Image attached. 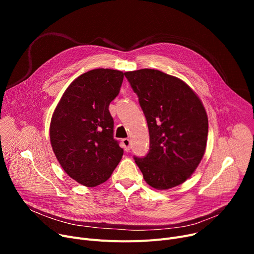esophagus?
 I'll return each mask as SVG.
<instances>
[{"label": "esophagus", "instance_id": "34e87169", "mask_svg": "<svg viewBox=\"0 0 254 254\" xmlns=\"http://www.w3.org/2000/svg\"><path fill=\"white\" fill-rule=\"evenodd\" d=\"M122 146H123V148L126 150V151H129V149H130V141H129V139H123L122 140Z\"/></svg>", "mask_w": 254, "mask_h": 254}]
</instances>
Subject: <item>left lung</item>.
<instances>
[{
    "mask_svg": "<svg viewBox=\"0 0 254 254\" xmlns=\"http://www.w3.org/2000/svg\"><path fill=\"white\" fill-rule=\"evenodd\" d=\"M147 120L149 151L134 156L145 181L169 190L189 179L205 153L208 117L181 79L153 69L125 73Z\"/></svg>",
    "mask_w": 254,
    "mask_h": 254,
    "instance_id": "left-lung-1",
    "label": "left lung"
}]
</instances>
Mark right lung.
Segmentation results:
<instances>
[{"instance_id": "right-lung-1", "label": "right lung", "mask_w": 254, "mask_h": 254, "mask_svg": "<svg viewBox=\"0 0 254 254\" xmlns=\"http://www.w3.org/2000/svg\"><path fill=\"white\" fill-rule=\"evenodd\" d=\"M125 73L95 69L76 78L53 112L50 142L62 168L78 183L93 188L108 180L124 149L113 138L110 103Z\"/></svg>"}]
</instances>
